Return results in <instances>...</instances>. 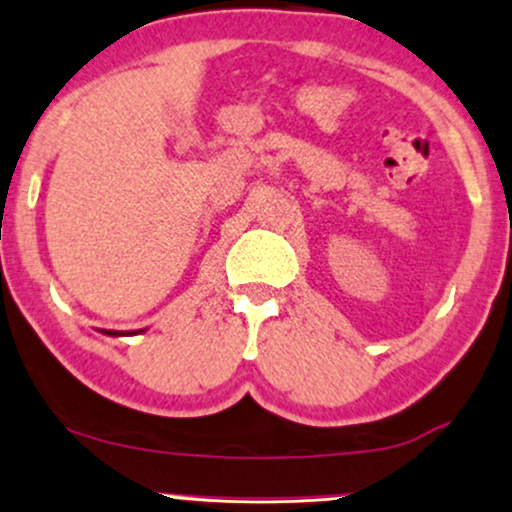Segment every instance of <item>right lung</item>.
I'll use <instances>...</instances> for the list:
<instances>
[{
    "label": "right lung",
    "instance_id": "right-lung-1",
    "mask_svg": "<svg viewBox=\"0 0 512 512\" xmlns=\"http://www.w3.org/2000/svg\"><path fill=\"white\" fill-rule=\"evenodd\" d=\"M100 333H105V335H112V338H119V335H136V330H100ZM138 333H141V330H138Z\"/></svg>",
    "mask_w": 512,
    "mask_h": 512
}]
</instances>
